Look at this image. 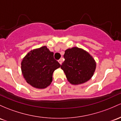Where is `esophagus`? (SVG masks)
Wrapping results in <instances>:
<instances>
[{"instance_id":"1","label":"esophagus","mask_w":121,"mask_h":121,"mask_svg":"<svg viewBox=\"0 0 121 121\" xmlns=\"http://www.w3.org/2000/svg\"><path fill=\"white\" fill-rule=\"evenodd\" d=\"M58 63H59L61 65V64H62V59H60L58 61Z\"/></svg>"}]
</instances>
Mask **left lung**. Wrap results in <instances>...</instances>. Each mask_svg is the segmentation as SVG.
<instances>
[{"label":"left lung","mask_w":121,"mask_h":121,"mask_svg":"<svg viewBox=\"0 0 121 121\" xmlns=\"http://www.w3.org/2000/svg\"><path fill=\"white\" fill-rule=\"evenodd\" d=\"M64 57L65 61L61 68L71 84H83L91 79L96 69V63L88 52L82 48L73 47L65 51Z\"/></svg>","instance_id":"left-lung-1"}]
</instances>
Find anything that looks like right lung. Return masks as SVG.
<instances>
[{"instance_id":"obj_1","label":"right lung","mask_w":121,"mask_h":121,"mask_svg":"<svg viewBox=\"0 0 121 121\" xmlns=\"http://www.w3.org/2000/svg\"><path fill=\"white\" fill-rule=\"evenodd\" d=\"M54 53L47 46L31 50L21 62V71L24 79L34 88H46L52 82L53 73L61 65L54 60Z\"/></svg>"}]
</instances>
